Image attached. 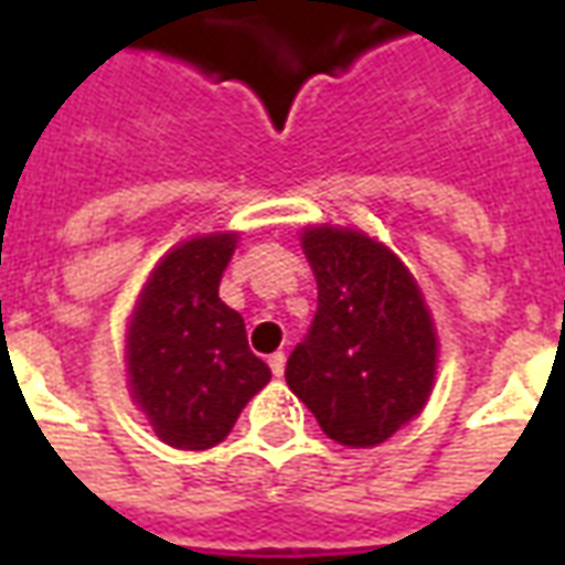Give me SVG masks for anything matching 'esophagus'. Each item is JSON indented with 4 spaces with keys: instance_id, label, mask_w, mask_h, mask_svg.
Wrapping results in <instances>:
<instances>
[{
    "instance_id": "esophagus-1",
    "label": "esophagus",
    "mask_w": 565,
    "mask_h": 565,
    "mask_svg": "<svg viewBox=\"0 0 565 565\" xmlns=\"http://www.w3.org/2000/svg\"><path fill=\"white\" fill-rule=\"evenodd\" d=\"M284 366H287V356H284V351H275V354L269 356V369L275 379H281L284 375Z\"/></svg>"
}]
</instances>
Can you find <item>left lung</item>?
<instances>
[{
	"mask_svg": "<svg viewBox=\"0 0 565 565\" xmlns=\"http://www.w3.org/2000/svg\"><path fill=\"white\" fill-rule=\"evenodd\" d=\"M302 250L318 278V311L284 379L332 441L381 445L420 415L436 381L424 294L391 247L366 233L311 226Z\"/></svg>",
	"mask_w": 565,
	"mask_h": 565,
	"instance_id": "8db88e82",
	"label": "left lung"
}]
</instances>
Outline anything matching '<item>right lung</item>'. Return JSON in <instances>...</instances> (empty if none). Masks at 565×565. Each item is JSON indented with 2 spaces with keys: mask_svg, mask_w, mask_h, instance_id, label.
Segmentation results:
<instances>
[{
  "mask_svg": "<svg viewBox=\"0 0 565 565\" xmlns=\"http://www.w3.org/2000/svg\"><path fill=\"white\" fill-rule=\"evenodd\" d=\"M235 233L196 235L150 271L127 332V379L153 433L178 450L230 436L242 408L269 384L247 348L245 320L217 296Z\"/></svg>",
  "mask_w": 565,
  "mask_h": 565,
  "instance_id": "obj_1",
  "label": "right lung"
}]
</instances>
